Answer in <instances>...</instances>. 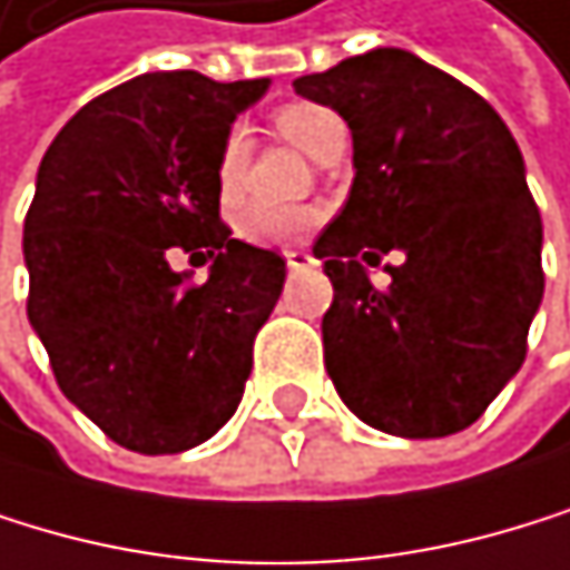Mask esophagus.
I'll use <instances>...</instances> for the list:
<instances>
[{
  "label": "esophagus",
  "instance_id": "34e87169",
  "mask_svg": "<svg viewBox=\"0 0 570 570\" xmlns=\"http://www.w3.org/2000/svg\"><path fill=\"white\" fill-rule=\"evenodd\" d=\"M285 264H288V272H309L316 261L306 250H285Z\"/></svg>",
  "mask_w": 570,
  "mask_h": 570
}]
</instances>
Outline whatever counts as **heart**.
Listing matches in <instances>:
<instances>
[{
    "label": "heart",
    "instance_id": "heart-1",
    "mask_svg": "<svg viewBox=\"0 0 570 570\" xmlns=\"http://www.w3.org/2000/svg\"><path fill=\"white\" fill-rule=\"evenodd\" d=\"M275 130L288 144H295L302 154L316 157V161H333L347 144L344 119L320 102H285L282 109H275ZM247 154H250V140L244 127H234L223 137L219 154H216V185L223 199H234L240 191V181L247 171ZM313 223H316L313 209L250 203L237 213V234L261 247H282V244L298 240Z\"/></svg>",
    "mask_w": 570,
    "mask_h": 570
}]
</instances>
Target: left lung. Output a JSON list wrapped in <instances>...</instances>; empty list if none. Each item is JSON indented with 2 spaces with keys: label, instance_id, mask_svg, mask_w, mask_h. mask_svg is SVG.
Instances as JSON below:
<instances>
[{
  "label": "left lung",
  "instance_id": "obj_1",
  "mask_svg": "<svg viewBox=\"0 0 570 570\" xmlns=\"http://www.w3.org/2000/svg\"><path fill=\"white\" fill-rule=\"evenodd\" d=\"M295 92L354 137V185L313 254L333 282L323 361L344 405L395 436L471 426L527 357L543 298L540 209L502 116L448 71L375 47ZM389 249L393 282L366 272Z\"/></svg>",
  "mask_w": 570,
  "mask_h": 570
}]
</instances>
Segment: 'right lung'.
<instances>
[{"label":"right lung","instance_id":"obj_1","mask_svg":"<svg viewBox=\"0 0 570 570\" xmlns=\"http://www.w3.org/2000/svg\"><path fill=\"white\" fill-rule=\"evenodd\" d=\"M264 88L140 75L81 106L40 161L27 316L61 392L127 451H188L240 405L285 261L229 237L216 154ZM175 249L213 259L210 278L178 276Z\"/></svg>","mask_w":570,"mask_h":570}]
</instances>
